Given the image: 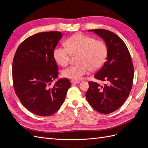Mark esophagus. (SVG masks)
I'll return each instance as SVG.
<instances>
[{"instance_id":"34e87169","label":"esophagus","mask_w":148,"mask_h":148,"mask_svg":"<svg viewBox=\"0 0 148 148\" xmlns=\"http://www.w3.org/2000/svg\"><path fill=\"white\" fill-rule=\"evenodd\" d=\"M70 82L73 84H77V83H79L80 82L79 81H75V80H71Z\"/></svg>"}]
</instances>
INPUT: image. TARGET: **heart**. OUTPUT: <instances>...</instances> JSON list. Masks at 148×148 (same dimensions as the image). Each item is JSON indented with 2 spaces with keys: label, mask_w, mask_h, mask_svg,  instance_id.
<instances>
[{
  "label": "heart",
  "mask_w": 148,
  "mask_h": 148,
  "mask_svg": "<svg viewBox=\"0 0 148 148\" xmlns=\"http://www.w3.org/2000/svg\"><path fill=\"white\" fill-rule=\"evenodd\" d=\"M65 47L57 46L53 56L58 64L67 65L71 56H77L78 65L70 66L62 71L63 77L78 81L88 70L95 71L104 64L107 55L105 43L82 33H77L65 41Z\"/></svg>",
  "instance_id": "obj_1"
}]
</instances>
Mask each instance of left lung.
<instances>
[{
    "instance_id": "obj_1",
    "label": "left lung",
    "mask_w": 148,
    "mask_h": 148,
    "mask_svg": "<svg viewBox=\"0 0 148 148\" xmlns=\"http://www.w3.org/2000/svg\"><path fill=\"white\" fill-rule=\"evenodd\" d=\"M88 31H93L104 39L107 56L105 63L95 75L96 79L105 84L101 86L89 82L86 97L95 110L108 114L122 106L129 96L134 77L133 62L126 44L117 34L102 29Z\"/></svg>"
}]
</instances>
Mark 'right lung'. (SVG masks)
I'll return each instance as SVG.
<instances>
[{
	"mask_svg": "<svg viewBox=\"0 0 148 148\" xmlns=\"http://www.w3.org/2000/svg\"><path fill=\"white\" fill-rule=\"evenodd\" d=\"M62 34L49 31L26 38L17 48L12 65L13 88L21 104L39 116L54 114L63 104L71 86L69 79H59L53 52Z\"/></svg>",
	"mask_w": 148,
	"mask_h": 148,
	"instance_id": "add662e5",
	"label": "right lung"
}]
</instances>
